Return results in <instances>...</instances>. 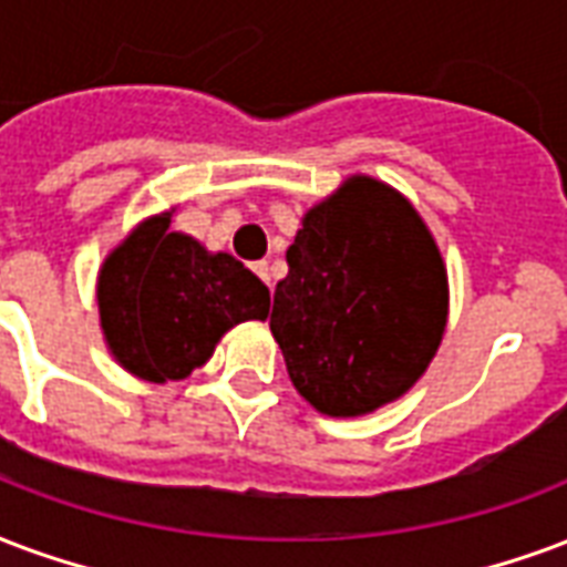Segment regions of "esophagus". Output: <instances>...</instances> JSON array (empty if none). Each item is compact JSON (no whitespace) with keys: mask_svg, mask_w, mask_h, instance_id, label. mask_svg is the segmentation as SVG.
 <instances>
[{"mask_svg":"<svg viewBox=\"0 0 567 567\" xmlns=\"http://www.w3.org/2000/svg\"><path fill=\"white\" fill-rule=\"evenodd\" d=\"M255 272H258V276H261L264 282H267V285H270V288H272V267H270V264H267V261H258V264H255Z\"/></svg>","mask_w":567,"mask_h":567,"instance_id":"34e87169","label":"esophagus"}]
</instances>
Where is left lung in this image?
Wrapping results in <instances>:
<instances>
[{
  "label": "left lung",
  "instance_id": "obj_1",
  "mask_svg": "<svg viewBox=\"0 0 567 567\" xmlns=\"http://www.w3.org/2000/svg\"><path fill=\"white\" fill-rule=\"evenodd\" d=\"M447 327V267L412 200L367 174L303 213L270 330L291 384L330 417L417 384Z\"/></svg>",
  "mask_w": 567,
  "mask_h": 567
}]
</instances>
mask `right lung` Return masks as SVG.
<instances>
[{"label":"right lung","instance_id":"obj_1","mask_svg":"<svg viewBox=\"0 0 567 567\" xmlns=\"http://www.w3.org/2000/svg\"><path fill=\"white\" fill-rule=\"evenodd\" d=\"M174 207L137 221L95 282L104 346L134 379L165 384L204 367L230 327L264 321L267 285L228 251L171 230Z\"/></svg>","mask_w":567,"mask_h":567}]
</instances>
